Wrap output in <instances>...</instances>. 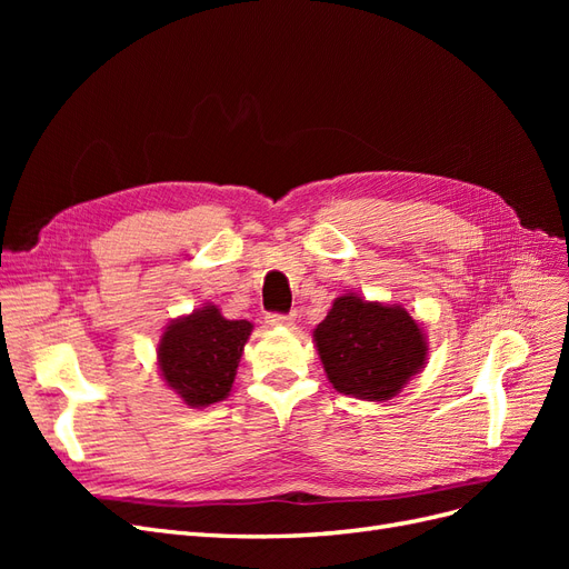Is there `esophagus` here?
<instances>
[{
  "mask_svg": "<svg viewBox=\"0 0 569 569\" xmlns=\"http://www.w3.org/2000/svg\"><path fill=\"white\" fill-rule=\"evenodd\" d=\"M266 322H268L270 327H289V325H295V313H289V316L268 313V316H266Z\"/></svg>",
  "mask_w": 569,
  "mask_h": 569,
  "instance_id": "esophagus-1",
  "label": "esophagus"
}]
</instances>
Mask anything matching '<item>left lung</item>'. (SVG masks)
<instances>
[{
    "mask_svg": "<svg viewBox=\"0 0 569 569\" xmlns=\"http://www.w3.org/2000/svg\"><path fill=\"white\" fill-rule=\"evenodd\" d=\"M313 341L327 380L363 401L393 399L427 360V337L403 306L358 295L335 299Z\"/></svg>",
    "mask_w": 569,
    "mask_h": 569,
    "instance_id": "8db88e82",
    "label": "left lung"
}]
</instances>
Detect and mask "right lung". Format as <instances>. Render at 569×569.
<instances>
[{
    "mask_svg": "<svg viewBox=\"0 0 569 569\" xmlns=\"http://www.w3.org/2000/svg\"><path fill=\"white\" fill-rule=\"evenodd\" d=\"M253 330L249 320H228L206 303L166 327L159 341V370L189 408H206L232 389L239 358Z\"/></svg>",
    "mask_w": 569,
    "mask_h": 569,
    "instance_id": "right-lung-1",
    "label": "right lung"
}]
</instances>
